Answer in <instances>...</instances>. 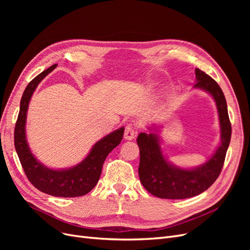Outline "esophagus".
Instances as JSON below:
<instances>
[{
	"mask_svg": "<svg viewBox=\"0 0 250 250\" xmlns=\"http://www.w3.org/2000/svg\"><path fill=\"white\" fill-rule=\"evenodd\" d=\"M138 131L135 129V127L132 124H128L125 127V131H124V139L127 141H131L135 138Z\"/></svg>",
	"mask_w": 250,
	"mask_h": 250,
	"instance_id": "34e87169",
	"label": "esophagus"
}]
</instances>
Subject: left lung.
Segmentation results:
<instances>
[{"label":"left lung","mask_w":250,"mask_h":250,"mask_svg":"<svg viewBox=\"0 0 250 250\" xmlns=\"http://www.w3.org/2000/svg\"><path fill=\"white\" fill-rule=\"evenodd\" d=\"M194 88L208 93L216 102L221 129V143L208 160L197 167L185 169L168 161L162 149V142L154 132H142L137 139L140 147L139 176L143 187L158 198L185 199L199 195L215 183L222 170L226 151L231 137L228 104L222 89L208 74L195 70ZM154 128L149 127V130ZM154 131H156L154 129Z\"/></svg>","instance_id":"left-lung-1"}]
</instances>
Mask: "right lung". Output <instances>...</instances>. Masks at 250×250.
Returning a JSON list of instances; mask_svg holds the SVG:
<instances>
[{
	"mask_svg": "<svg viewBox=\"0 0 250 250\" xmlns=\"http://www.w3.org/2000/svg\"><path fill=\"white\" fill-rule=\"evenodd\" d=\"M56 66L57 64H53L37 75L24 90L14 128V146L26 176L36 188L55 197H78L92 191L97 185L105 158L123 139L124 127L119 128L98 141L84 160L72 168L51 169L36 160L29 148L26 138L27 110L37 85Z\"/></svg>",
	"mask_w": 250,
	"mask_h": 250,
	"instance_id": "right-lung-1",
	"label": "right lung"
}]
</instances>
